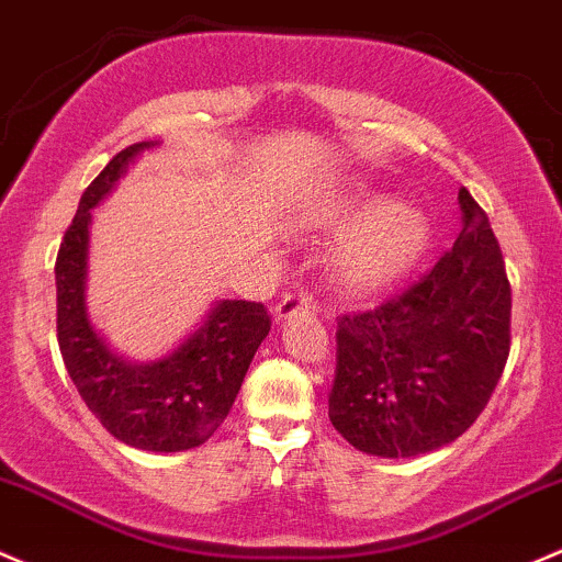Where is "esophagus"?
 Returning a JSON list of instances; mask_svg holds the SVG:
<instances>
[{
  "mask_svg": "<svg viewBox=\"0 0 562 562\" xmlns=\"http://www.w3.org/2000/svg\"><path fill=\"white\" fill-rule=\"evenodd\" d=\"M312 312H315V304H312L310 296H304V293H288V296H282L280 304L274 306V321L285 323L291 321L293 315H312Z\"/></svg>",
  "mask_w": 562,
  "mask_h": 562,
  "instance_id": "34e87169",
  "label": "esophagus"
}]
</instances>
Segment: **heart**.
Here are the masks:
<instances>
[{
    "mask_svg": "<svg viewBox=\"0 0 562 562\" xmlns=\"http://www.w3.org/2000/svg\"><path fill=\"white\" fill-rule=\"evenodd\" d=\"M347 223L350 228L330 256V277L347 296H380L395 288L430 245V223L420 206L382 199L358 177L315 199L304 215V232L328 234Z\"/></svg>",
    "mask_w": 562,
    "mask_h": 562,
    "instance_id": "1",
    "label": "heart"
}]
</instances>
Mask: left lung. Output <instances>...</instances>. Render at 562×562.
I'll list each match as a JSON object with an SVG mask.
<instances>
[{
    "instance_id": "left-lung-1",
    "label": "left lung",
    "mask_w": 562,
    "mask_h": 562,
    "mask_svg": "<svg viewBox=\"0 0 562 562\" xmlns=\"http://www.w3.org/2000/svg\"><path fill=\"white\" fill-rule=\"evenodd\" d=\"M452 250L401 299L336 328L328 417L352 447L417 458L474 425L509 358L512 288L487 215L465 188Z\"/></svg>"
}]
</instances>
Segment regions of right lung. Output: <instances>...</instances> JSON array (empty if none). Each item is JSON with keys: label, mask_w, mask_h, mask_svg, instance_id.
I'll return each mask as SVG.
<instances>
[{"label": "right lung", "mask_w": 562, "mask_h": 562, "mask_svg": "<svg viewBox=\"0 0 562 562\" xmlns=\"http://www.w3.org/2000/svg\"><path fill=\"white\" fill-rule=\"evenodd\" d=\"M156 145L137 142L121 150L82 193L56 258V330L75 387L117 441L147 452H182L202 447L226 420L271 317L256 301L221 299L180 345L153 360L121 356L93 326L86 304L91 210Z\"/></svg>", "instance_id": "1"}]
</instances>
